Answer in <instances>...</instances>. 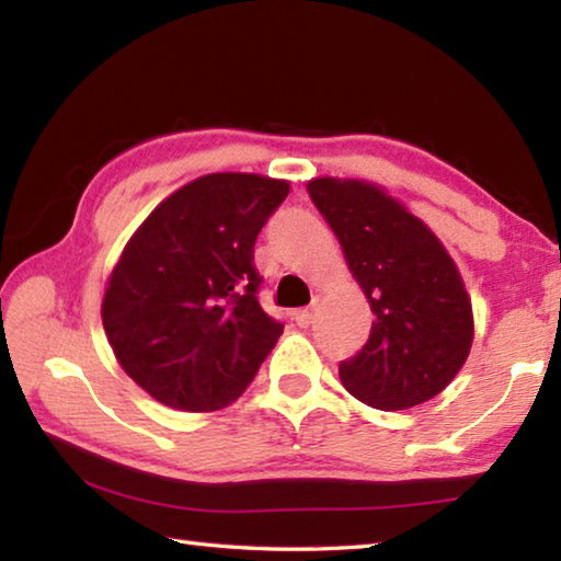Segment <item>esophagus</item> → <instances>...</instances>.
Wrapping results in <instances>:
<instances>
[{"mask_svg":"<svg viewBox=\"0 0 561 561\" xmlns=\"http://www.w3.org/2000/svg\"><path fill=\"white\" fill-rule=\"evenodd\" d=\"M294 321H297L301 329H307V325L313 323V309H299L297 313H294Z\"/></svg>","mask_w":561,"mask_h":561,"instance_id":"34e87169","label":"esophagus"}]
</instances>
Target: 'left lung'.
I'll return each instance as SVG.
<instances>
[{
	"label": "left lung",
	"instance_id": "8db88e82",
	"mask_svg": "<svg viewBox=\"0 0 561 561\" xmlns=\"http://www.w3.org/2000/svg\"><path fill=\"white\" fill-rule=\"evenodd\" d=\"M307 191L375 313L368 343L341 363L343 387L375 410L432 400L473 343L471 297L451 254L378 183L321 176Z\"/></svg>",
	"mask_w": 561,
	"mask_h": 561
}]
</instances>
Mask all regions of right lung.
<instances>
[{
	"label": "right lung",
	"instance_id": "right-lung-1",
	"mask_svg": "<svg viewBox=\"0 0 561 561\" xmlns=\"http://www.w3.org/2000/svg\"><path fill=\"white\" fill-rule=\"evenodd\" d=\"M289 181L206 174L171 193L110 272L103 325L117 363L157 402L216 412L248 390L284 325L262 311L254 240Z\"/></svg>",
	"mask_w": 561,
	"mask_h": 561
}]
</instances>
